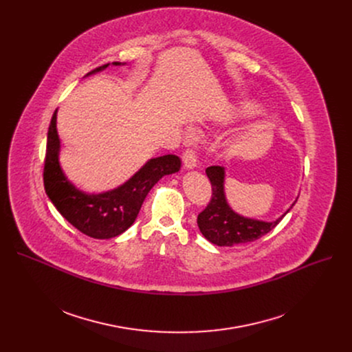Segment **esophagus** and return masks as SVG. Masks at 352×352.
I'll use <instances>...</instances> for the list:
<instances>
[{
	"label": "esophagus",
	"instance_id": "1",
	"mask_svg": "<svg viewBox=\"0 0 352 352\" xmlns=\"http://www.w3.org/2000/svg\"><path fill=\"white\" fill-rule=\"evenodd\" d=\"M182 162H184V166L189 170L195 168L196 167V162H197V156H196V152L192 148H186L185 152L182 153Z\"/></svg>",
	"mask_w": 352,
	"mask_h": 352
}]
</instances>
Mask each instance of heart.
<instances>
[{
	"mask_svg": "<svg viewBox=\"0 0 352 352\" xmlns=\"http://www.w3.org/2000/svg\"><path fill=\"white\" fill-rule=\"evenodd\" d=\"M259 111V104H256L255 102H245L234 111V118H252L258 116Z\"/></svg>",
	"mask_w": 352,
	"mask_h": 352,
	"instance_id": "heart-1",
	"label": "heart"
}]
</instances>
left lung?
I'll return each mask as SVG.
<instances>
[{
  "label": "left lung",
  "instance_id": "left-lung-1",
  "mask_svg": "<svg viewBox=\"0 0 352 352\" xmlns=\"http://www.w3.org/2000/svg\"><path fill=\"white\" fill-rule=\"evenodd\" d=\"M212 184V199L204 212L197 216V226L204 236L217 246H234L238 243L252 242L272 231L292 206L276 221H262L248 219L235 213L226 199L224 193V167L212 166L206 168Z\"/></svg>",
  "mask_w": 352,
  "mask_h": 352
}]
</instances>
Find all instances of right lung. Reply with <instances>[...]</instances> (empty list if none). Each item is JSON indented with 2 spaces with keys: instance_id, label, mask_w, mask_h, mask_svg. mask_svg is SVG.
<instances>
[{
  "instance_id": "1",
  "label": "right lung",
  "mask_w": 352,
  "mask_h": 352,
  "mask_svg": "<svg viewBox=\"0 0 352 352\" xmlns=\"http://www.w3.org/2000/svg\"><path fill=\"white\" fill-rule=\"evenodd\" d=\"M110 64L90 71L86 76L103 71ZM113 65H124L113 63ZM60 138L57 110L47 133L44 160V189L61 216L76 230L96 239H110L126 231L138 217L147 193L164 175L178 173L181 160L175 155L150 159L135 175L116 189L103 193H86L65 177L60 166Z\"/></svg>"
}]
</instances>
